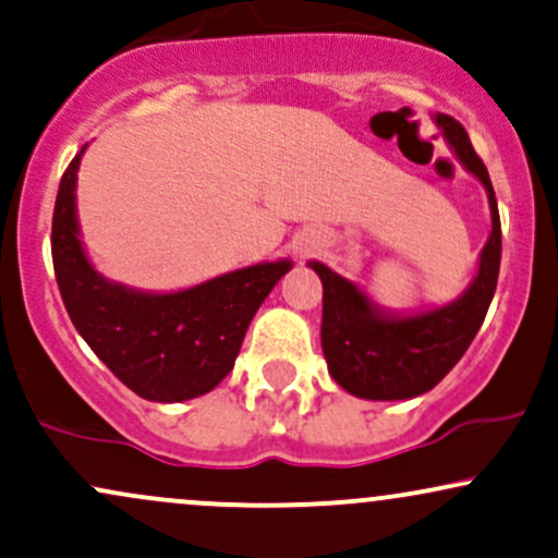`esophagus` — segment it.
<instances>
[{
  "label": "esophagus",
  "instance_id": "obj_1",
  "mask_svg": "<svg viewBox=\"0 0 558 558\" xmlns=\"http://www.w3.org/2000/svg\"><path fill=\"white\" fill-rule=\"evenodd\" d=\"M304 252H310V248H301V254H304Z\"/></svg>",
  "mask_w": 558,
  "mask_h": 558
}]
</instances>
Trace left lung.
Segmentation results:
<instances>
[{
  "instance_id": "1",
  "label": "left lung",
  "mask_w": 558,
  "mask_h": 558,
  "mask_svg": "<svg viewBox=\"0 0 558 558\" xmlns=\"http://www.w3.org/2000/svg\"><path fill=\"white\" fill-rule=\"evenodd\" d=\"M433 123L440 128L462 168L483 183L490 207V235L480 252L477 272L470 286L448 304L420 312L380 306L354 280L330 270L325 262H310L323 280L319 338L328 373L356 399L403 401L433 390L470 349L496 293L501 220L488 170L457 120L435 112Z\"/></svg>"
}]
</instances>
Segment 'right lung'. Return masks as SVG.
<instances>
[{
  "label": "right lung",
  "instance_id": "obj_1",
  "mask_svg": "<svg viewBox=\"0 0 558 558\" xmlns=\"http://www.w3.org/2000/svg\"><path fill=\"white\" fill-rule=\"evenodd\" d=\"M86 146L62 175L52 220L54 275L68 315L94 354L141 399L178 403L209 393L233 369L248 323L293 262H259L178 291L105 278L83 246L75 204Z\"/></svg>",
  "mask_w": 558,
  "mask_h": 558
}]
</instances>
